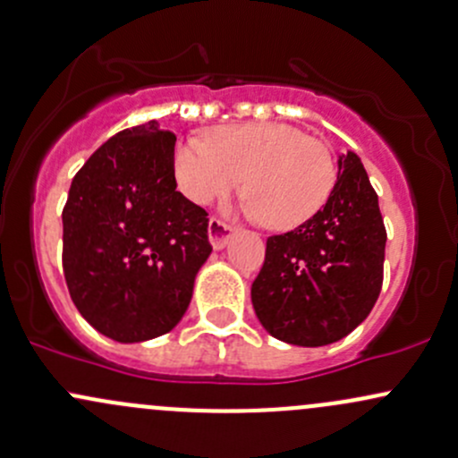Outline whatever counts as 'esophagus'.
Segmentation results:
<instances>
[{
	"mask_svg": "<svg viewBox=\"0 0 458 458\" xmlns=\"http://www.w3.org/2000/svg\"><path fill=\"white\" fill-rule=\"evenodd\" d=\"M208 235H209L211 247H214L216 250H220L229 244L231 235H233V227H229V225L223 223V220L211 218L209 227H208Z\"/></svg>",
	"mask_w": 458,
	"mask_h": 458,
	"instance_id": "1",
	"label": "esophagus"
}]
</instances>
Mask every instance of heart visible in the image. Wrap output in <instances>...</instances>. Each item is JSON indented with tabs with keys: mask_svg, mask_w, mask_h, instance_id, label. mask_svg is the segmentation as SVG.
<instances>
[{
	"mask_svg": "<svg viewBox=\"0 0 458 458\" xmlns=\"http://www.w3.org/2000/svg\"><path fill=\"white\" fill-rule=\"evenodd\" d=\"M336 161L326 141L282 122L218 126L208 141L185 140L174 150V176L196 205H209L242 181V211L275 231L308 223L336 185Z\"/></svg>",
	"mask_w": 458,
	"mask_h": 458,
	"instance_id": "b5f03b06",
	"label": "heart"
}]
</instances>
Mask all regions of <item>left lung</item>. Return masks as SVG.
<instances>
[{
	"label": "left lung",
	"mask_w": 458,
	"mask_h": 458,
	"mask_svg": "<svg viewBox=\"0 0 458 458\" xmlns=\"http://www.w3.org/2000/svg\"><path fill=\"white\" fill-rule=\"evenodd\" d=\"M386 231L356 152L338 157L332 196L308 223L267 240L250 301L270 336L323 347L353 332L382 288Z\"/></svg>",
	"instance_id": "left-lung-1"
}]
</instances>
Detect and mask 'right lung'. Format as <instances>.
Returning <instances> with one entry per match:
<instances>
[{"instance_id":"1","label":"right lung","mask_w":458,"mask_h":458,"mask_svg":"<svg viewBox=\"0 0 458 458\" xmlns=\"http://www.w3.org/2000/svg\"><path fill=\"white\" fill-rule=\"evenodd\" d=\"M174 141L157 122L120 131L73 176L63 270L73 306L117 343L170 332L208 262V211L176 191Z\"/></svg>"}]
</instances>
